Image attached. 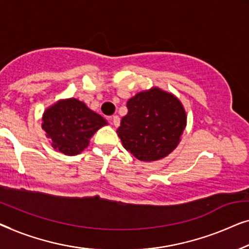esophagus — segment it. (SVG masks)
<instances>
[{"label": "esophagus", "mask_w": 249, "mask_h": 249, "mask_svg": "<svg viewBox=\"0 0 249 249\" xmlns=\"http://www.w3.org/2000/svg\"><path fill=\"white\" fill-rule=\"evenodd\" d=\"M111 121H113V124H114L115 126H118V125H120V123H121L120 117H118L117 115H114L113 118H111Z\"/></svg>", "instance_id": "obj_1"}]
</instances>
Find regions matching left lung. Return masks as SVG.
<instances>
[{"mask_svg": "<svg viewBox=\"0 0 249 249\" xmlns=\"http://www.w3.org/2000/svg\"><path fill=\"white\" fill-rule=\"evenodd\" d=\"M126 107L117 134L136 159L160 160L176 149L186 127V113L173 93L159 88L141 91Z\"/></svg>", "mask_w": 249, "mask_h": 249, "instance_id": "8db88e82", "label": "left lung"}]
</instances>
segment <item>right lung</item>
<instances>
[{
    "label": "right lung",
    "instance_id": "obj_1",
    "mask_svg": "<svg viewBox=\"0 0 249 249\" xmlns=\"http://www.w3.org/2000/svg\"><path fill=\"white\" fill-rule=\"evenodd\" d=\"M107 125L99 114L75 98L59 100L47 108L41 127L51 139L52 146L66 156L81 153L98 129Z\"/></svg>",
    "mask_w": 249,
    "mask_h": 249
}]
</instances>
